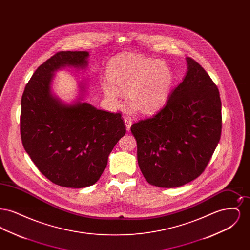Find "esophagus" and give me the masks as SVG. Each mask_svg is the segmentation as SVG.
I'll list each match as a JSON object with an SVG mask.
<instances>
[{"instance_id":"esophagus-1","label":"esophagus","mask_w":250,"mask_h":250,"mask_svg":"<svg viewBox=\"0 0 250 250\" xmlns=\"http://www.w3.org/2000/svg\"><path fill=\"white\" fill-rule=\"evenodd\" d=\"M124 120H125V123L126 129L128 131L130 130L131 125H132V120H131L130 117H125Z\"/></svg>"}]
</instances>
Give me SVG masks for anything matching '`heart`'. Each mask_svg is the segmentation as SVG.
Listing matches in <instances>:
<instances>
[{
	"mask_svg": "<svg viewBox=\"0 0 250 250\" xmlns=\"http://www.w3.org/2000/svg\"><path fill=\"white\" fill-rule=\"evenodd\" d=\"M102 90L112 105L119 103L120 92H125L131 111L149 115L164 105L173 77L165 62L142 55L127 54L113 60L107 66Z\"/></svg>",
	"mask_w": 250,
	"mask_h": 250,
	"instance_id": "heart-1",
	"label": "heart"
}]
</instances>
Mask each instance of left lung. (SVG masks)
I'll return each instance as SVG.
<instances>
[{
    "instance_id": "left-lung-1",
    "label": "left lung",
    "mask_w": 250,
    "mask_h": 250,
    "mask_svg": "<svg viewBox=\"0 0 250 250\" xmlns=\"http://www.w3.org/2000/svg\"><path fill=\"white\" fill-rule=\"evenodd\" d=\"M187 62V75L166 105L131 125L143 176L158 188H178L199 177L221 136L218 89L200 63L190 57Z\"/></svg>"
}]
</instances>
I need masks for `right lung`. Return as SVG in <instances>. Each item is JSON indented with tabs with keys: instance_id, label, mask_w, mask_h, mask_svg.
<instances>
[{
	"instance_id": "1",
	"label": "right lung",
	"mask_w": 250,
	"mask_h": 250,
	"mask_svg": "<svg viewBox=\"0 0 250 250\" xmlns=\"http://www.w3.org/2000/svg\"><path fill=\"white\" fill-rule=\"evenodd\" d=\"M87 51H59L43 62L21 98V135L24 149L53 184L82 188L95 184L107 157L126 129L122 114L78 101L68 105L51 93L54 71L87 66ZM83 91V86H81Z\"/></svg>"
}]
</instances>
